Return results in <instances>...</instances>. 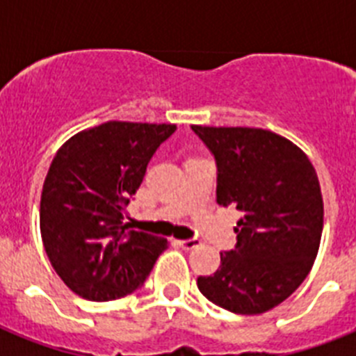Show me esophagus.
I'll use <instances>...</instances> for the list:
<instances>
[{
  "label": "esophagus",
  "mask_w": 356,
  "mask_h": 356,
  "mask_svg": "<svg viewBox=\"0 0 356 356\" xmlns=\"http://www.w3.org/2000/svg\"><path fill=\"white\" fill-rule=\"evenodd\" d=\"M200 244V238H185V241H180V246L184 248V250H194V248H197Z\"/></svg>",
  "instance_id": "1"
}]
</instances>
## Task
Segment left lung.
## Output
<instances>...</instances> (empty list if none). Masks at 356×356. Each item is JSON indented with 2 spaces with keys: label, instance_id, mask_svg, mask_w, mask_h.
Here are the masks:
<instances>
[{
  "label": "left lung",
  "instance_id": "obj_1",
  "mask_svg": "<svg viewBox=\"0 0 356 356\" xmlns=\"http://www.w3.org/2000/svg\"><path fill=\"white\" fill-rule=\"evenodd\" d=\"M217 168V203L244 216L237 244L213 275L207 300L234 314H264L285 301L312 269L323 234L316 169L300 147L262 128L191 127Z\"/></svg>",
  "mask_w": 356,
  "mask_h": 356
}]
</instances>
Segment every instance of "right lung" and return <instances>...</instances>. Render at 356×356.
<instances>
[{
    "label": "right lung",
    "mask_w": 356,
    "mask_h": 356,
    "mask_svg": "<svg viewBox=\"0 0 356 356\" xmlns=\"http://www.w3.org/2000/svg\"><path fill=\"white\" fill-rule=\"evenodd\" d=\"M176 124L108 121L58 149L40 196V235L56 275L90 301L131 294L168 238L130 229L124 209Z\"/></svg>",
    "instance_id": "obj_1"
}]
</instances>
